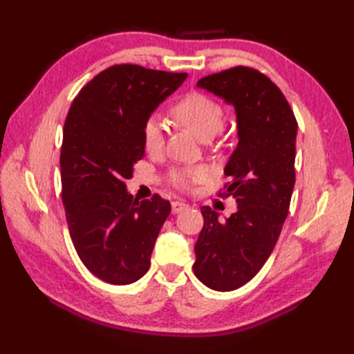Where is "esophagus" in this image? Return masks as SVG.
I'll list each match as a JSON object with an SVG mask.
<instances>
[{
    "label": "esophagus",
    "instance_id": "1",
    "mask_svg": "<svg viewBox=\"0 0 354 354\" xmlns=\"http://www.w3.org/2000/svg\"><path fill=\"white\" fill-rule=\"evenodd\" d=\"M187 208H189V205H187L185 202H183V201H173L171 202V213L173 214L181 213V212H184V209H187Z\"/></svg>",
    "mask_w": 354,
    "mask_h": 354
}]
</instances>
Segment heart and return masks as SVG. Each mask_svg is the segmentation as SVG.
<instances>
[{
    "label": "heart",
    "instance_id": "1",
    "mask_svg": "<svg viewBox=\"0 0 354 354\" xmlns=\"http://www.w3.org/2000/svg\"><path fill=\"white\" fill-rule=\"evenodd\" d=\"M175 122L189 129L201 141L212 140L221 131L225 109L221 102L204 93H189L173 104L170 111ZM164 127L156 117H149L142 124V146L149 153H160L164 149ZM209 171L205 165H179L169 171V183L179 190H190L193 185L208 181Z\"/></svg>",
    "mask_w": 354,
    "mask_h": 354
}]
</instances>
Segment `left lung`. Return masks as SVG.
<instances>
[{
    "mask_svg": "<svg viewBox=\"0 0 354 354\" xmlns=\"http://www.w3.org/2000/svg\"><path fill=\"white\" fill-rule=\"evenodd\" d=\"M199 88L232 104L239 145L225 165L230 183L219 196H232L237 212L227 221L202 207L194 275L209 289L228 292L257 275L274 251L288 217L295 185L297 118L272 80L250 66L209 74Z\"/></svg>",
    "mask_w": 354,
    "mask_h": 354,
    "instance_id": "obj_1",
    "label": "left lung"
}]
</instances>
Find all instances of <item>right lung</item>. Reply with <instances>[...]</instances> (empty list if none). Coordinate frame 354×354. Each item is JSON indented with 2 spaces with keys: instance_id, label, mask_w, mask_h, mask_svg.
Segmentation results:
<instances>
[{
  "instance_id": "add662e5",
  "label": "right lung",
  "mask_w": 354,
  "mask_h": 354,
  "mask_svg": "<svg viewBox=\"0 0 354 354\" xmlns=\"http://www.w3.org/2000/svg\"><path fill=\"white\" fill-rule=\"evenodd\" d=\"M185 73L122 64L88 82L64 124L62 201L82 263L111 284H131L150 266L155 240L170 214L160 194L138 201L126 190L145 156L142 124L175 93Z\"/></svg>"
}]
</instances>
